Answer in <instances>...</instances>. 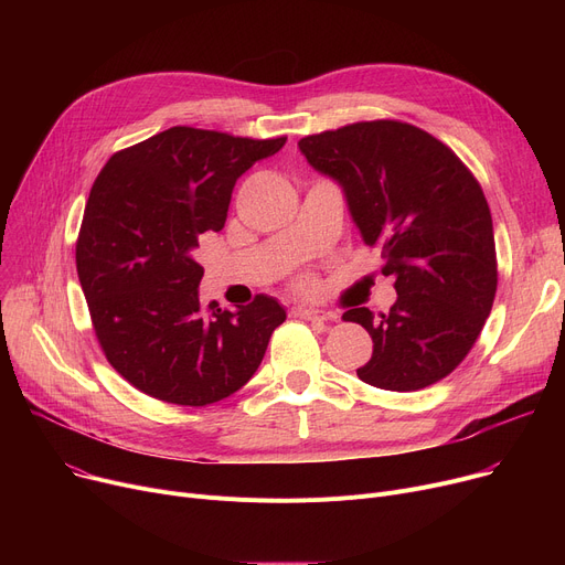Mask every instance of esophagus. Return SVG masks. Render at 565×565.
<instances>
[{
    "mask_svg": "<svg viewBox=\"0 0 565 565\" xmlns=\"http://www.w3.org/2000/svg\"><path fill=\"white\" fill-rule=\"evenodd\" d=\"M295 316H300V318L311 320V322H328V320H334L332 313L322 311V309H316V307H298V309H295Z\"/></svg>",
    "mask_w": 565,
    "mask_h": 565,
    "instance_id": "34e87169",
    "label": "esophagus"
}]
</instances>
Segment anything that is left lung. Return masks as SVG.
<instances>
[{
  "instance_id": "8db88e82",
  "label": "left lung",
  "mask_w": 565,
  "mask_h": 565,
  "mask_svg": "<svg viewBox=\"0 0 565 565\" xmlns=\"http://www.w3.org/2000/svg\"><path fill=\"white\" fill-rule=\"evenodd\" d=\"M307 162L343 188L362 241L380 247L398 298L375 318L348 309L373 339L358 369L377 390L417 392L447 377L477 343L497 292L486 194L462 160L403 121H360L298 141Z\"/></svg>"
}]
</instances>
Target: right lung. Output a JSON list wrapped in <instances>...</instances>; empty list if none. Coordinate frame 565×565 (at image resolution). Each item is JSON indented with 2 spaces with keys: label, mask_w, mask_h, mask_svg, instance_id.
<instances>
[{
  "label": "right lung",
  "mask_w": 565,
  "mask_h": 565,
  "mask_svg": "<svg viewBox=\"0 0 565 565\" xmlns=\"http://www.w3.org/2000/svg\"><path fill=\"white\" fill-rule=\"evenodd\" d=\"M277 139L175 126L114 153L88 194L77 277L107 362L135 390L201 407L235 394L286 320L270 295L237 311L199 302V235L222 231L231 192Z\"/></svg>",
  "instance_id": "obj_1"
}]
</instances>
